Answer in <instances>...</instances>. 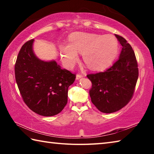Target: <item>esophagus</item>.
<instances>
[{
    "mask_svg": "<svg viewBox=\"0 0 154 154\" xmlns=\"http://www.w3.org/2000/svg\"><path fill=\"white\" fill-rule=\"evenodd\" d=\"M82 77H83V75H82V74H77L76 75V79H80V78H82Z\"/></svg>",
    "mask_w": 154,
    "mask_h": 154,
    "instance_id": "obj_1",
    "label": "esophagus"
}]
</instances>
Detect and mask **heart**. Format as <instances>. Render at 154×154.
Wrapping results in <instances>:
<instances>
[{
  "label": "heart",
  "instance_id": "obj_1",
  "mask_svg": "<svg viewBox=\"0 0 154 154\" xmlns=\"http://www.w3.org/2000/svg\"><path fill=\"white\" fill-rule=\"evenodd\" d=\"M118 51V41L113 35L94 33H73L69 43L60 46L62 60L68 68L74 66L79 60L77 53H80L88 68L101 69L111 63Z\"/></svg>",
  "mask_w": 154,
  "mask_h": 154
}]
</instances>
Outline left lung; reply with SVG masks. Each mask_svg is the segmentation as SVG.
<instances>
[{"label": "left lung", "mask_w": 154, "mask_h": 154, "mask_svg": "<svg viewBox=\"0 0 154 154\" xmlns=\"http://www.w3.org/2000/svg\"><path fill=\"white\" fill-rule=\"evenodd\" d=\"M116 36L122 46L119 58L105 71L87 75L92 82L89 92L92 103L105 113L120 110L130 102L139 77L133 49L122 36Z\"/></svg>", "instance_id": "1"}]
</instances>
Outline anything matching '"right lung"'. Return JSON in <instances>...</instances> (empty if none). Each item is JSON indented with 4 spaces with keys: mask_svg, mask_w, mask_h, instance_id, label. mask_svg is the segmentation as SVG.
<instances>
[{
    "mask_svg": "<svg viewBox=\"0 0 154 154\" xmlns=\"http://www.w3.org/2000/svg\"><path fill=\"white\" fill-rule=\"evenodd\" d=\"M34 39L22 45L15 64V77L23 100L28 108L43 116H53L63 110L68 89L76 75L62 69L56 61L44 62L32 51Z\"/></svg>",
    "mask_w": 154,
    "mask_h": 154,
    "instance_id": "obj_1",
    "label": "right lung"
}]
</instances>
